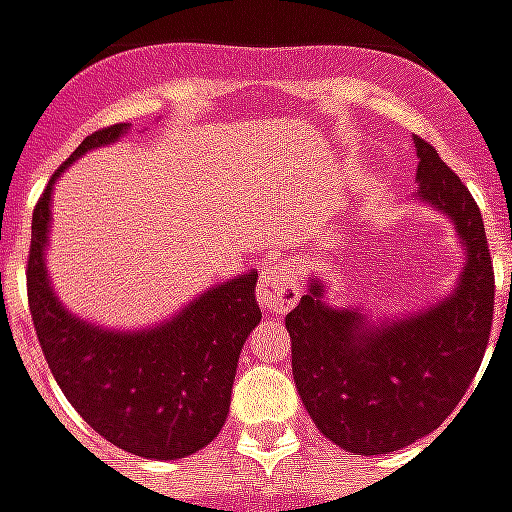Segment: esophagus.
I'll list each match as a JSON object with an SVG mask.
<instances>
[{
	"label": "esophagus",
	"mask_w": 512,
	"mask_h": 512,
	"mask_svg": "<svg viewBox=\"0 0 512 512\" xmlns=\"http://www.w3.org/2000/svg\"><path fill=\"white\" fill-rule=\"evenodd\" d=\"M301 299L299 268L290 260H271L263 266V277L257 285V301L271 312H288Z\"/></svg>",
	"instance_id": "obj_1"
}]
</instances>
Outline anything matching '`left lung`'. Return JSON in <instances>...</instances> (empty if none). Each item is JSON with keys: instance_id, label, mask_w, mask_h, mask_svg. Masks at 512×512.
<instances>
[{"instance_id": "obj_1", "label": "left lung", "mask_w": 512, "mask_h": 512, "mask_svg": "<svg viewBox=\"0 0 512 512\" xmlns=\"http://www.w3.org/2000/svg\"><path fill=\"white\" fill-rule=\"evenodd\" d=\"M419 197L447 213L466 246L461 282L447 299L400 321L323 304V285L288 312L293 378L323 436L345 452L384 455L428 436L450 417L483 362L494 321V266L477 202L439 150L414 136Z\"/></svg>"}]
</instances>
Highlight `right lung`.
I'll list each match as a JSON object with an SVG mask.
<instances>
[{"instance_id":"add662e5","label":"right lung","mask_w":512,"mask_h":512,"mask_svg":"<svg viewBox=\"0 0 512 512\" xmlns=\"http://www.w3.org/2000/svg\"><path fill=\"white\" fill-rule=\"evenodd\" d=\"M128 131L106 126L84 139L62 164L32 213L27 296L51 376L84 422L139 458L175 461L216 439L230 411L235 367L263 312L257 271L205 290L169 323L142 332H106L73 318L46 277L51 186L71 161Z\"/></svg>"}]
</instances>
